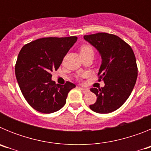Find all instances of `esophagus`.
<instances>
[{"instance_id":"1","label":"esophagus","mask_w":151,"mask_h":151,"mask_svg":"<svg viewBox=\"0 0 151 151\" xmlns=\"http://www.w3.org/2000/svg\"><path fill=\"white\" fill-rule=\"evenodd\" d=\"M79 88L81 89V91L83 92L84 94H87V93H88V92H89V89L88 88Z\"/></svg>"}]
</instances>
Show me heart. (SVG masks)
<instances>
[{"label":"heart","mask_w":151,"mask_h":151,"mask_svg":"<svg viewBox=\"0 0 151 151\" xmlns=\"http://www.w3.org/2000/svg\"><path fill=\"white\" fill-rule=\"evenodd\" d=\"M80 54H94V50L92 47L90 45H84L80 48Z\"/></svg>","instance_id":"b5f03b06"}]
</instances>
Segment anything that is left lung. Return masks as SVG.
<instances>
[{
    "label": "left lung",
    "mask_w": 151,
    "mask_h": 151,
    "mask_svg": "<svg viewBox=\"0 0 151 151\" xmlns=\"http://www.w3.org/2000/svg\"><path fill=\"white\" fill-rule=\"evenodd\" d=\"M101 56L98 73L104 87L91 88L97 101L90 109L98 113H109L120 107L129 98L135 85L138 67L132 49L115 35L105 32L84 36Z\"/></svg>",
    "instance_id": "1"
}]
</instances>
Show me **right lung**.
<instances>
[{
	"label": "right lung",
	"mask_w": 151,
	"mask_h": 151,
	"mask_svg": "<svg viewBox=\"0 0 151 151\" xmlns=\"http://www.w3.org/2000/svg\"><path fill=\"white\" fill-rule=\"evenodd\" d=\"M77 41L76 36L43 38L26 44L19 53L15 74L22 95L37 111L51 113L65 105L68 93L76 85H64L51 80L64 57Z\"/></svg>",
	"instance_id": "obj_1"
}]
</instances>
